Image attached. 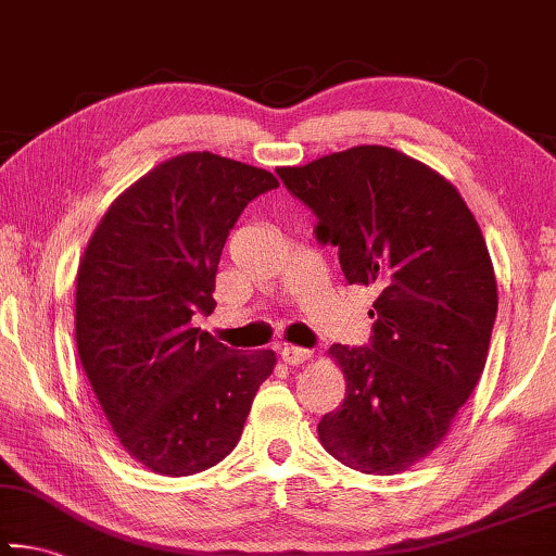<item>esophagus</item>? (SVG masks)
I'll return each mask as SVG.
<instances>
[{"label":"esophagus","instance_id":"obj_1","mask_svg":"<svg viewBox=\"0 0 556 556\" xmlns=\"http://www.w3.org/2000/svg\"><path fill=\"white\" fill-rule=\"evenodd\" d=\"M279 355H281V361H285V363L299 365V363H304V361H308V357H312V351H308V348L285 343V345H279Z\"/></svg>","mask_w":556,"mask_h":556}]
</instances>
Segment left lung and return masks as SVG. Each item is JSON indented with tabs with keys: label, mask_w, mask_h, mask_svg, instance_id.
<instances>
[{
	"label": "left lung",
	"mask_w": 556,
	"mask_h": 556,
	"mask_svg": "<svg viewBox=\"0 0 556 556\" xmlns=\"http://www.w3.org/2000/svg\"><path fill=\"white\" fill-rule=\"evenodd\" d=\"M338 248L348 285L378 289L363 348L331 345L345 400L318 439L363 473L404 470L434 451L481 380L497 285L481 228L444 176L390 147H353L277 168Z\"/></svg>",
	"instance_id": "obj_1"
}]
</instances>
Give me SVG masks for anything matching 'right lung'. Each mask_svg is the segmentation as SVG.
Returning <instances> with one entry per match:
<instances>
[{"label": "right lung", "instance_id": "right-lung-1", "mask_svg": "<svg viewBox=\"0 0 556 556\" xmlns=\"http://www.w3.org/2000/svg\"><path fill=\"white\" fill-rule=\"evenodd\" d=\"M279 181L211 152L159 164L102 215L78 267L75 343L127 454L191 476L240 441L271 351H232L193 328L211 314L223 244L240 213Z\"/></svg>", "mask_w": 556, "mask_h": 556}]
</instances>
